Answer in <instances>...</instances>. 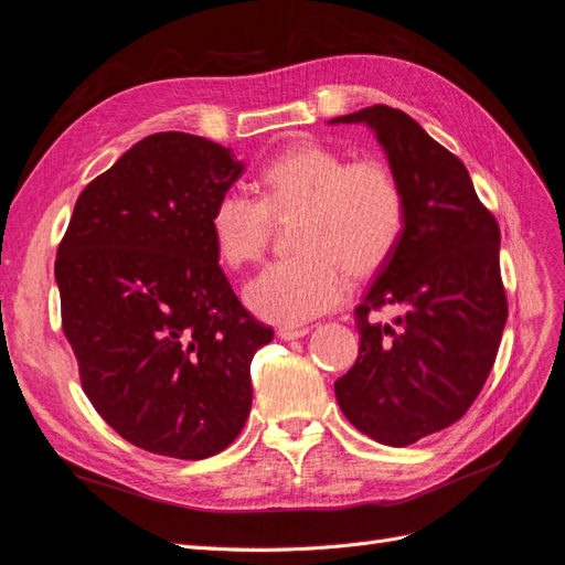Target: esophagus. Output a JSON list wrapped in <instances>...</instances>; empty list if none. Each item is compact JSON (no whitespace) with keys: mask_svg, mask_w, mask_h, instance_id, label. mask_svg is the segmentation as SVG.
Here are the masks:
<instances>
[{"mask_svg":"<svg viewBox=\"0 0 565 565\" xmlns=\"http://www.w3.org/2000/svg\"><path fill=\"white\" fill-rule=\"evenodd\" d=\"M309 334V328H278V337L285 341H295Z\"/></svg>","mask_w":565,"mask_h":565,"instance_id":"esophagus-1","label":"esophagus"}]
</instances>
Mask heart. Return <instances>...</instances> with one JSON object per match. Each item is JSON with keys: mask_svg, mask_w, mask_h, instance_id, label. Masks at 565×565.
Segmentation results:
<instances>
[{"mask_svg": "<svg viewBox=\"0 0 565 565\" xmlns=\"http://www.w3.org/2000/svg\"><path fill=\"white\" fill-rule=\"evenodd\" d=\"M259 188L262 198L221 193L210 233L221 262L245 266L266 249L270 214H299V252L268 264L245 289L254 313L285 328L332 311L349 295V270L355 278L380 270L405 231L403 185L382 160L349 162L330 146L299 143L264 167Z\"/></svg>", "mask_w": 565, "mask_h": 565, "instance_id": "1", "label": "heart"}]
</instances>
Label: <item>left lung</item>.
Wrapping results in <instances>:
<instances>
[{
	"label": "left lung",
	"mask_w": 565,
	"mask_h": 565,
	"mask_svg": "<svg viewBox=\"0 0 565 565\" xmlns=\"http://www.w3.org/2000/svg\"><path fill=\"white\" fill-rule=\"evenodd\" d=\"M339 122L377 136L407 216L353 313L361 349L334 393L358 431L405 448L465 417L492 370L507 322L500 226L461 160L403 110L370 106ZM382 308L397 311L393 323L371 320Z\"/></svg>",
	"instance_id": "1"
}]
</instances>
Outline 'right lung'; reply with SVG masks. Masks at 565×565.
Listing matches in <instances>:
<instances>
[{
  "instance_id": "obj_1",
  "label": "right lung",
  "mask_w": 565,
  "mask_h": 565,
  "mask_svg": "<svg viewBox=\"0 0 565 565\" xmlns=\"http://www.w3.org/2000/svg\"><path fill=\"white\" fill-rule=\"evenodd\" d=\"M243 167L202 136H146L84 188L58 245L82 388L148 452L212 457L249 417V365L273 330L235 297L210 233L214 200Z\"/></svg>"
}]
</instances>
